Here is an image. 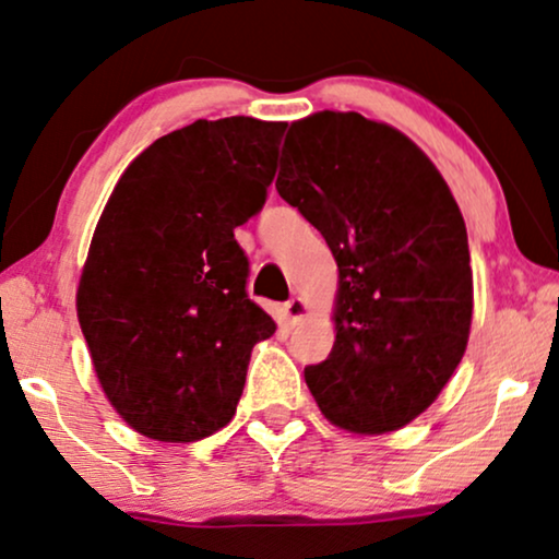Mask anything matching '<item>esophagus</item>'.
Wrapping results in <instances>:
<instances>
[{
	"mask_svg": "<svg viewBox=\"0 0 559 559\" xmlns=\"http://www.w3.org/2000/svg\"><path fill=\"white\" fill-rule=\"evenodd\" d=\"M307 301L305 299H299V297H294V299H288L286 305H284V312H286V320L292 322V325H297V322H301L307 318Z\"/></svg>",
	"mask_w": 559,
	"mask_h": 559,
	"instance_id": "esophagus-1",
	"label": "esophagus"
}]
</instances>
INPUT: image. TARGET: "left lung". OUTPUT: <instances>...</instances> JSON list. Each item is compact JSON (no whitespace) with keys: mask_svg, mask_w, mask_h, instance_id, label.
I'll list each match as a JSON object with an SVG mask.
<instances>
[{"mask_svg":"<svg viewBox=\"0 0 559 559\" xmlns=\"http://www.w3.org/2000/svg\"><path fill=\"white\" fill-rule=\"evenodd\" d=\"M275 190L338 262L335 344L305 367L309 393L346 432L406 427L453 378L472 331V254L453 192L406 134L356 111L294 122Z\"/></svg>","mask_w":559,"mask_h":559,"instance_id":"8db88e82","label":"left lung"}]
</instances>
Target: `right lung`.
<instances>
[{
	"mask_svg": "<svg viewBox=\"0 0 559 559\" xmlns=\"http://www.w3.org/2000/svg\"><path fill=\"white\" fill-rule=\"evenodd\" d=\"M286 122L174 130L127 166L93 231L78 320L106 399L134 432L194 442L231 421L275 322L247 297L234 228L265 205Z\"/></svg>",
	"mask_w": 559,
	"mask_h": 559,
	"instance_id": "right-lung-1",
	"label": "right lung"
}]
</instances>
